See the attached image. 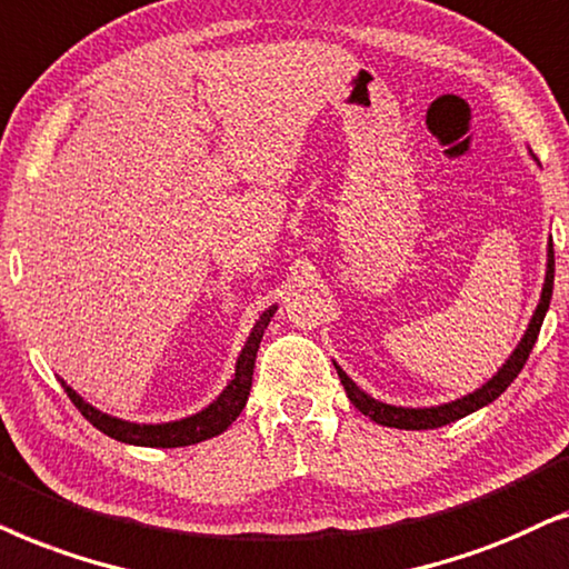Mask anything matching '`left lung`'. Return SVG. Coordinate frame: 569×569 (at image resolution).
<instances>
[{
    "label": "left lung",
    "mask_w": 569,
    "mask_h": 569,
    "mask_svg": "<svg viewBox=\"0 0 569 569\" xmlns=\"http://www.w3.org/2000/svg\"><path fill=\"white\" fill-rule=\"evenodd\" d=\"M551 289H555V244H551V239H549L547 278H543L541 299H539V307H536V312L531 317V322H528L526 332H522L520 343L515 346V351L507 356V361L497 369V375L491 377V380H487L479 390L468 392V396H463V398L450 400V403H439V406H429V408H406V406L382 403V400H375L372 396H369V392H363L359 385H356L351 377H348L343 369L338 367L336 361H332V367L338 369L340 385H343L348 400H351V403L359 408L363 416H369L372 421L382 423V427H396V429H437V427H445V423L458 421L468 413L479 411V408H483V406L495 403V400L502 396L507 388H510V382L520 375V369L526 367L528 353H531V348L536 346V338H539L541 322H543V317H547V309H549V301H551Z\"/></svg>",
    "instance_id": "1"
}]
</instances>
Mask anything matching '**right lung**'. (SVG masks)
<instances>
[{"label": "right lung", "instance_id": "right-lung-1", "mask_svg": "<svg viewBox=\"0 0 569 569\" xmlns=\"http://www.w3.org/2000/svg\"><path fill=\"white\" fill-rule=\"evenodd\" d=\"M278 305H272L264 309L260 315V320L254 322L252 332H249L244 348H241L239 359H237V369H233L229 385H226L221 396H218L213 403L202 408L192 416H184V419L177 421H163V423H138V421H127L119 419V416L103 413L98 411L96 406H90L86 398L78 396V390H72L62 377V388L67 390V396L78 411L86 416V419L93 423L98 431H103L106 437L119 439L124 445H138V448H187V445H197L202 439H210L216 435H221L237 421V416L241 413V408L247 406L249 398V388H252V372H254V359H257V348H260V340L268 330V325L276 315Z\"/></svg>", "mask_w": 569, "mask_h": 569}]
</instances>
